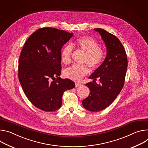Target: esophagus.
I'll list each match as a JSON object with an SVG mask.
<instances>
[{
    "label": "esophagus",
    "instance_id": "34e87169",
    "mask_svg": "<svg viewBox=\"0 0 148 148\" xmlns=\"http://www.w3.org/2000/svg\"><path fill=\"white\" fill-rule=\"evenodd\" d=\"M82 85L80 84H79V83H76L75 84V86H76V87H79V86H80Z\"/></svg>",
    "mask_w": 148,
    "mask_h": 148
}]
</instances>
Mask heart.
I'll list each match as a JSON object with an SVG mask.
<instances>
[{
  "label": "heart",
  "instance_id": "heart-1",
  "mask_svg": "<svg viewBox=\"0 0 148 148\" xmlns=\"http://www.w3.org/2000/svg\"><path fill=\"white\" fill-rule=\"evenodd\" d=\"M72 46L86 53L83 62L86 63L89 66L95 69L100 66L105 57L104 49L99 47V44L96 40L90 36H83L77 38ZM73 47L71 45H66L62 49L60 53L61 61L65 64L70 63ZM88 69L85 64L79 65L74 64L66 69L63 75L65 77L78 82L84 76L87 75Z\"/></svg>",
  "mask_w": 148,
  "mask_h": 148
}]
</instances>
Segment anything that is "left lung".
<instances>
[{"mask_svg":"<svg viewBox=\"0 0 148 148\" xmlns=\"http://www.w3.org/2000/svg\"><path fill=\"white\" fill-rule=\"evenodd\" d=\"M94 30L101 35L107 53L103 62L89 77L93 79V83L90 82L86 84L90 93L82 101V105L89 111L98 112L108 107L122 89L127 68V59L125 49L117 37L102 29ZM97 78L100 79L99 84H97L95 81Z\"/></svg>","mask_w":148,"mask_h":148,"instance_id":"obj_1","label":"left lung"}]
</instances>
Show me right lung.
Returning <instances> with one entry per match:
<instances>
[{
    "mask_svg": "<svg viewBox=\"0 0 148 148\" xmlns=\"http://www.w3.org/2000/svg\"><path fill=\"white\" fill-rule=\"evenodd\" d=\"M73 34L53 27L40 28L30 35L21 51L20 84L29 101L43 111L58 110L63 92L75 87L72 80L59 77L61 49Z\"/></svg>",
    "mask_w": 148,
    "mask_h": 148,
    "instance_id": "right-lung-1",
    "label": "right lung"
}]
</instances>
